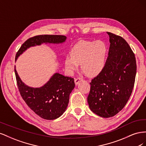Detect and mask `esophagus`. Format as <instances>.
Masks as SVG:
<instances>
[{
  "mask_svg": "<svg viewBox=\"0 0 146 146\" xmlns=\"http://www.w3.org/2000/svg\"><path fill=\"white\" fill-rule=\"evenodd\" d=\"M82 80H83V78L82 77H78V78L75 79L74 82H75V83H76V85H77L78 83L80 82V81H82Z\"/></svg>",
  "mask_w": 146,
  "mask_h": 146,
  "instance_id": "34e87169",
  "label": "esophagus"
}]
</instances>
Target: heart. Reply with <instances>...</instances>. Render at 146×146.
I'll return each mask as SVG.
<instances>
[{
  "label": "heart",
  "mask_w": 146,
  "mask_h": 146,
  "mask_svg": "<svg viewBox=\"0 0 146 146\" xmlns=\"http://www.w3.org/2000/svg\"><path fill=\"white\" fill-rule=\"evenodd\" d=\"M106 54L107 46L102 41H80L72 47L70 56L65 58V68L72 72L81 64V69L86 76H96L104 67Z\"/></svg>",
  "instance_id": "obj_1"
}]
</instances>
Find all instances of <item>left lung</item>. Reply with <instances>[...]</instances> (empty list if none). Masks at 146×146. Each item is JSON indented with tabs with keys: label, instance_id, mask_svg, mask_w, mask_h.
<instances>
[{
	"label": "left lung",
	"instance_id": "8db88e82",
	"mask_svg": "<svg viewBox=\"0 0 146 146\" xmlns=\"http://www.w3.org/2000/svg\"><path fill=\"white\" fill-rule=\"evenodd\" d=\"M107 33L108 56L102 70L91 80L87 98L90 110L102 117H113L125 107L136 74L135 56L129 44L120 36Z\"/></svg>",
	"mask_w": 146,
	"mask_h": 146
}]
</instances>
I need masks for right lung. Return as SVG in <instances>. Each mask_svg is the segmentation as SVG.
Returning <instances> with one entry per match:
<instances>
[{
  "instance_id": "add662e5",
  "label": "right lung",
  "mask_w": 146,
  "mask_h": 146,
  "mask_svg": "<svg viewBox=\"0 0 146 146\" xmlns=\"http://www.w3.org/2000/svg\"><path fill=\"white\" fill-rule=\"evenodd\" d=\"M63 35H42L28 39L23 44L16 55L15 60L30 47L42 43L60 44L64 42ZM17 87L21 96L29 107L37 115L47 120H54L61 116L66 111L69 95L75 87L73 78L55 73L44 85L40 88L28 86L21 80L15 66Z\"/></svg>"
}]
</instances>
